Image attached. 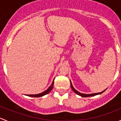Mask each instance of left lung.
Segmentation results:
<instances>
[{"instance_id":"obj_1","label":"left lung","mask_w":121,"mask_h":121,"mask_svg":"<svg viewBox=\"0 0 121 121\" xmlns=\"http://www.w3.org/2000/svg\"><path fill=\"white\" fill-rule=\"evenodd\" d=\"M70 84H71V88H72V90H73V91H74V92H75V94H77V95H78L81 96V97H92V96H95V95H97L101 94H102V92H104L106 90H104V91H102V92H98V93H94V94H85L80 93V92H78V91H77V90H75V88H74V86H73V84H72L71 82V81H70Z\"/></svg>"}]
</instances>
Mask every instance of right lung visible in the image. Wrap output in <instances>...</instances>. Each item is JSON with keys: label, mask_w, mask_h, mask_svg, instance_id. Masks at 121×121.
Wrapping results in <instances>:
<instances>
[{"label": "right lung", "mask_w": 121, "mask_h": 121, "mask_svg": "<svg viewBox=\"0 0 121 121\" xmlns=\"http://www.w3.org/2000/svg\"><path fill=\"white\" fill-rule=\"evenodd\" d=\"M54 80H53V82H52V85H51L48 88V89H47V90H46V91H44V92H43L42 93H40V94H39L26 95L29 96V97H43V96H44V95H45L49 93V92H50L51 91H52V89H53V85H54Z\"/></svg>", "instance_id": "1"}]
</instances>
